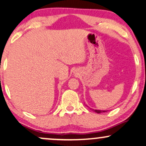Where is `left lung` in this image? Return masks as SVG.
<instances>
[{
  "instance_id": "8db88e82",
  "label": "left lung",
  "mask_w": 146,
  "mask_h": 146,
  "mask_svg": "<svg viewBox=\"0 0 146 146\" xmlns=\"http://www.w3.org/2000/svg\"><path fill=\"white\" fill-rule=\"evenodd\" d=\"M92 109L94 111H95L96 113H103V112H105V111H101V110H96V109Z\"/></svg>"
}]
</instances>
